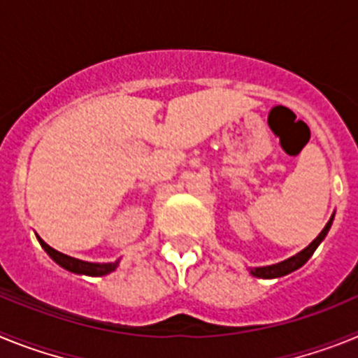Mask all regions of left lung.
<instances>
[{"instance_id": "8db88e82", "label": "left lung", "mask_w": 358, "mask_h": 358, "mask_svg": "<svg viewBox=\"0 0 358 358\" xmlns=\"http://www.w3.org/2000/svg\"><path fill=\"white\" fill-rule=\"evenodd\" d=\"M334 217L335 215H331V218L328 220V224L324 226V229L321 231L317 235V238L314 240V242L310 243L308 248L303 249L301 252H297L296 256H290L289 260H283L280 262V264H274V265H267V267H256V268H251V274L256 278H264V280H271V278H281L285 276V274L289 273H294V271H297L299 267H303V265L308 262V258L312 255H314V251L317 249L319 243L324 240V236L328 235V231H330L331 227V222H334Z\"/></svg>"}]
</instances>
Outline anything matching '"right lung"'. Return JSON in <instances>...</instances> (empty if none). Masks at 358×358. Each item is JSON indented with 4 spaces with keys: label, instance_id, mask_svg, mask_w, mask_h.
Segmentation results:
<instances>
[{
    "label": "right lung",
    "instance_id": "obj_1",
    "mask_svg": "<svg viewBox=\"0 0 358 358\" xmlns=\"http://www.w3.org/2000/svg\"><path fill=\"white\" fill-rule=\"evenodd\" d=\"M41 248L48 252L50 258H52L55 264H59L61 267H64L66 271L75 274H85V276H106V274L113 273L116 267H118V262H113V264H91V262H82L73 258V256L62 255V252L55 251L53 248H50L48 243L44 242L41 236H37Z\"/></svg>",
    "mask_w": 358,
    "mask_h": 358
}]
</instances>
